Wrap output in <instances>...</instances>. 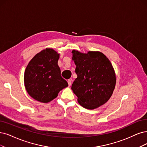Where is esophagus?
<instances>
[{
  "label": "esophagus",
  "instance_id": "esophagus-1",
  "mask_svg": "<svg viewBox=\"0 0 147 147\" xmlns=\"http://www.w3.org/2000/svg\"><path fill=\"white\" fill-rule=\"evenodd\" d=\"M71 82H72V79H69L68 80V85L70 86L71 84Z\"/></svg>",
  "mask_w": 147,
  "mask_h": 147
}]
</instances>
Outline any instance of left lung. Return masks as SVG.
<instances>
[{
  "instance_id": "8db88e82",
  "label": "left lung",
  "mask_w": 147,
  "mask_h": 147,
  "mask_svg": "<svg viewBox=\"0 0 147 147\" xmlns=\"http://www.w3.org/2000/svg\"><path fill=\"white\" fill-rule=\"evenodd\" d=\"M72 53L78 78L71 89L79 104L89 110L104 105L116 85L115 73L109 59L99 51L84 54L73 50Z\"/></svg>"
}]
</instances>
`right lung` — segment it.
<instances>
[{
    "mask_svg": "<svg viewBox=\"0 0 147 147\" xmlns=\"http://www.w3.org/2000/svg\"><path fill=\"white\" fill-rule=\"evenodd\" d=\"M59 54L51 48L37 53L29 62L24 74V84L32 98L43 103L55 99L59 92L68 86L57 65Z\"/></svg>",
    "mask_w": 147,
    "mask_h": 147,
    "instance_id": "right-lung-1",
    "label": "right lung"
}]
</instances>
